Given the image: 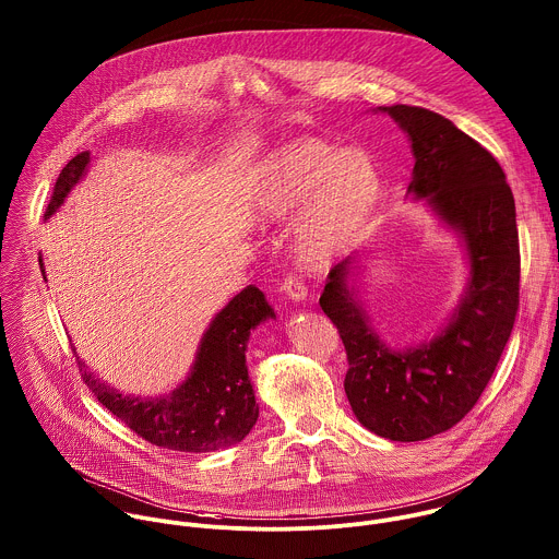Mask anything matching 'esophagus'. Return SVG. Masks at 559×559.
<instances>
[{"label": "esophagus", "mask_w": 559, "mask_h": 559, "mask_svg": "<svg viewBox=\"0 0 559 559\" xmlns=\"http://www.w3.org/2000/svg\"><path fill=\"white\" fill-rule=\"evenodd\" d=\"M281 289H283V294H285L289 300H294V302H302V300L307 298V287H305V283H302L298 276H287V278L283 281Z\"/></svg>", "instance_id": "34e87169"}]
</instances>
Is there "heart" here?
I'll return each mask as SVG.
<instances>
[{"instance_id":"b5f03b06","label":"heart","mask_w":559,"mask_h":559,"mask_svg":"<svg viewBox=\"0 0 559 559\" xmlns=\"http://www.w3.org/2000/svg\"><path fill=\"white\" fill-rule=\"evenodd\" d=\"M381 195V176L364 150L302 141L276 152L257 180L252 206L263 222H296V254L307 265L333 261L364 228Z\"/></svg>"}]
</instances>
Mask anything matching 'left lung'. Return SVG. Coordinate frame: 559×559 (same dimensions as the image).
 <instances>
[{
    "label": "left lung",
    "mask_w": 559,
    "mask_h": 559,
    "mask_svg": "<svg viewBox=\"0 0 559 559\" xmlns=\"http://www.w3.org/2000/svg\"><path fill=\"white\" fill-rule=\"evenodd\" d=\"M399 121L416 158L407 193L425 198L464 239L471 278L449 326L429 344L385 346L355 300L348 257L329 272L322 311L348 357L344 390L357 420L394 442L455 427L479 401L512 335L521 250L516 204L499 160L451 119L420 106H379Z\"/></svg>",
    "instance_id": "8db88e82"
}]
</instances>
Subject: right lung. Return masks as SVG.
Returning a JSON list of instances; mask_svg holds the SVG:
<instances>
[{
    "instance_id": "right-lung-1",
    "label": "right lung",
    "mask_w": 559,
    "mask_h": 559,
    "mask_svg": "<svg viewBox=\"0 0 559 559\" xmlns=\"http://www.w3.org/2000/svg\"><path fill=\"white\" fill-rule=\"evenodd\" d=\"M86 165L88 152H80L62 167L45 219L64 202L84 176ZM38 265L45 276L40 257ZM267 318H274V309L259 287L248 285L213 318L198 346L191 374L165 396H123L95 379L80 359L78 370L93 396L145 442L182 453L228 449L241 442L259 418L246 348L250 331Z\"/></svg>"
}]
</instances>
